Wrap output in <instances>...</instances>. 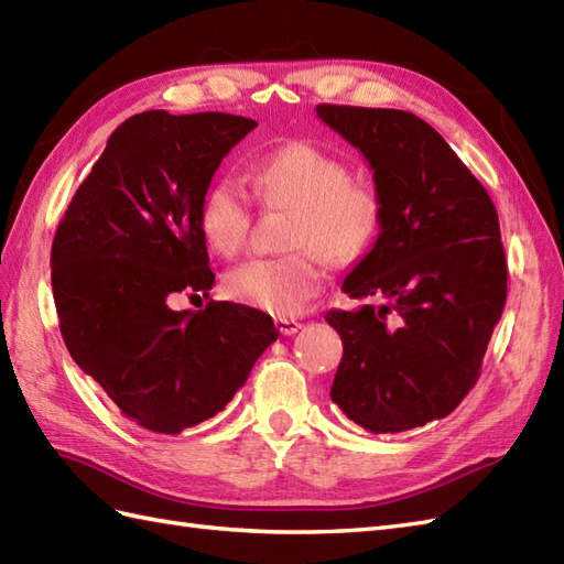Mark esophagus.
Returning a JSON list of instances; mask_svg holds the SVG:
<instances>
[{
	"mask_svg": "<svg viewBox=\"0 0 564 564\" xmlns=\"http://www.w3.org/2000/svg\"><path fill=\"white\" fill-rule=\"evenodd\" d=\"M300 322H295V319H288V317H279L276 319V329L283 334V336H293V334H297V329H300Z\"/></svg>",
	"mask_w": 564,
	"mask_h": 564,
	"instance_id": "obj_1",
	"label": "esophagus"
}]
</instances>
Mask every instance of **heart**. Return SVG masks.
<instances>
[{
  "label": "heart",
  "instance_id": "1",
  "mask_svg": "<svg viewBox=\"0 0 564 564\" xmlns=\"http://www.w3.org/2000/svg\"><path fill=\"white\" fill-rule=\"evenodd\" d=\"M257 199L271 208H293L288 247L295 252L242 261L226 273V293L242 305L293 317L319 293L322 259L350 264L370 250L384 220L379 194L350 180L338 155L312 141H288L271 151L252 173ZM250 199L238 182L220 180L199 206V230L220 257H232L250 232Z\"/></svg>",
  "mask_w": 564,
  "mask_h": 564
}]
</instances>
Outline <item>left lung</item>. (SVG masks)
<instances>
[{
  "mask_svg": "<svg viewBox=\"0 0 564 564\" xmlns=\"http://www.w3.org/2000/svg\"><path fill=\"white\" fill-rule=\"evenodd\" d=\"M372 167L384 220L326 312L344 341L332 401L375 435L449 415L478 382L507 300L500 220L486 187L421 117L317 105Z\"/></svg>",
  "mask_w": 564,
  "mask_h": 564,
  "instance_id": "8db88e82",
  "label": "left lung"
}]
</instances>
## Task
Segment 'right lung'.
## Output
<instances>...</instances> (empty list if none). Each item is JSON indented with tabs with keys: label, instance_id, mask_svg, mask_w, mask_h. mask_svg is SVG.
Instances as JSON below:
<instances>
[{
	"label": "right lung",
	"instance_id": "obj_1",
	"mask_svg": "<svg viewBox=\"0 0 564 564\" xmlns=\"http://www.w3.org/2000/svg\"><path fill=\"white\" fill-rule=\"evenodd\" d=\"M257 127L226 112L149 110L115 129L52 240V295L69 356L137 425L180 435L228 405L279 338L271 317L208 297L199 206L235 143Z\"/></svg>",
	"mask_w": 564,
	"mask_h": 564
}]
</instances>
